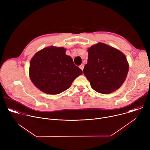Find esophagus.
Segmentation results:
<instances>
[{"instance_id": "34e87169", "label": "esophagus", "mask_w": 150, "mask_h": 150, "mask_svg": "<svg viewBox=\"0 0 150 150\" xmlns=\"http://www.w3.org/2000/svg\"><path fill=\"white\" fill-rule=\"evenodd\" d=\"M83 68H84V65H83V64H81V65L79 66V68H80L81 70H83Z\"/></svg>"}]
</instances>
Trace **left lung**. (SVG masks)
<instances>
[{
	"label": "left lung",
	"instance_id": "left-lung-1",
	"mask_svg": "<svg viewBox=\"0 0 150 150\" xmlns=\"http://www.w3.org/2000/svg\"><path fill=\"white\" fill-rule=\"evenodd\" d=\"M88 52V62L83 73L92 88L99 93L110 94L120 88L129 71L126 56L101 42L92 46Z\"/></svg>",
	"mask_w": 150,
	"mask_h": 150
}]
</instances>
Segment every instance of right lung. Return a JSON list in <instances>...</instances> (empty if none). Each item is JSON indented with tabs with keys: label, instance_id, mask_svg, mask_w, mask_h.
I'll return each instance as SVG.
<instances>
[{
	"label": "right lung",
	"instance_id": "obj_1",
	"mask_svg": "<svg viewBox=\"0 0 150 150\" xmlns=\"http://www.w3.org/2000/svg\"><path fill=\"white\" fill-rule=\"evenodd\" d=\"M63 47H49L37 52L30 64V77L40 90L58 94L68 89L74 80L82 74Z\"/></svg>",
	"mask_w": 150,
	"mask_h": 150
}]
</instances>
